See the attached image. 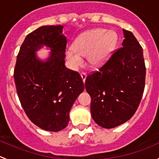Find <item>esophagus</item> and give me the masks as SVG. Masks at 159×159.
<instances>
[{
  "instance_id": "34e87169",
  "label": "esophagus",
  "mask_w": 159,
  "mask_h": 159,
  "mask_svg": "<svg viewBox=\"0 0 159 159\" xmlns=\"http://www.w3.org/2000/svg\"><path fill=\"white\" fill-rule=\"evenodd\" d=\"M86 73H81V77H82V80H83V83H85V81H86Z\"/></svg>"
}]
</instances>
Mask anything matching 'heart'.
Listing matches in <instances>:
<instances>
[{"label": "heart", "instance_id": "b5f03b06", "mask_svg": "<svg viewBox=\"0 0 159 159\" xmlns=\"http://www.w3.org/2000/svg\"><path fill=\"white\" fill-rule=\"evenodd\" d=\"M117 35L114 31L93 29L81 34L65 51L70 66L76 70L83 63V57L87 55V61L93 67L104 64L112 55L117 44Z\"/></svg>", "mask_w": 159, "mask_h": 159}]
</instances>
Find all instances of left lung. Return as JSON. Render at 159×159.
Here are the masks:
<instances>
[{"label":"left lung","instance_id":"obj_1","mask_svg":"<svg viewBox=\"0 0 159 159\" xmlns=\"http://www.w3.org/2000/svg\"><path fill=\"white\" fill-rule=\"evenodd\" d=\"M122 47L86 79L91 96V115L96 124L112 129L132 117L143 95L145 65L143 50L135 36L124 30Z\"/></svg>","mask_w":159,"mask_h":159}]
</instances>
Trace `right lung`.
Listing matches in <instances>:
<instances>
[{
  "label": "right lung",
  "instance_id": "add662e5",
  "mask_svg": "<svg viewBox=\"0 0 159 159\" xmlns=\"http://www.w3.org/2000/svg\"><path fill=\"white\" fill-rule=\"evenodd\" d=\"M63 28L43 26L29 34L20 49L14 72L17 95L27 117L50 132L66 128L71 107L84 90L79 73L65 66L67 40ZM43 45L52 51L46 61L35 56Z\"/></svg>",
  "mask_w": 159,
  "mask_h": 159
}]
</instances>
